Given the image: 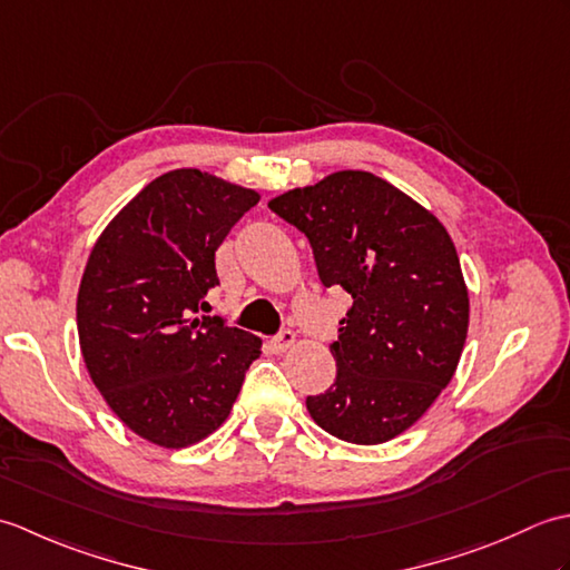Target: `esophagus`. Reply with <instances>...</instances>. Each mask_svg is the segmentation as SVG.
<instances>
[{"label": "esophagus", "instance_id": "34e87169", "mask_svg": "<svg viewBox=\"0 0 570 570\" xmlns=\"http://www.w3.org/2000/svg\"><path fill=\"white\" fill-rule=\"evenodd\" d=\"M296 343V333L294 331H288V328H284V331H278L272 341H269V345H272V350L274 353H286L288 347H292Z\"/></svg>", "mask_w": 570, "mask_h": 570}]
</instances>
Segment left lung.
Instances as JSON below:
<instances>
[{"mask_svg":"<svg viewBox=\"0 0 570 570\" xmlns=\"http://www.w3.org/2000/svg\"><path fill=\"white\" fill-rule=\"evenodd\" d=\"M311 242L323 286H343L335 382L308 396L323 431L377 445L435 402L468 335V288L451 235L419 203L367 171H337L269 203Z\"/></svg>","mask_w":570,"mask_h":570,"instance_id":"obj_1","label":"left lung"}]
</instances>
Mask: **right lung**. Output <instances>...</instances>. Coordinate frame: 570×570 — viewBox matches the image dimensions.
Instances as JSON below:
<instances>
[{"label":"right lung","instance_id":"add662e5","mask_svg":"<svg viewBox=\"0 0 570 570\" xmlns=\"http://www.w3.org/2000/svg\"><path fill=\"white\" fill-rule=\"evenodd\" d=\"M259 196L198 168L168 171L95 242L78 292L85 367L119 421L186 448L229 416L262 341L210 311L215 252Z\"/></svg>","mask_w":570,"mask_h":570}]
</instances>
